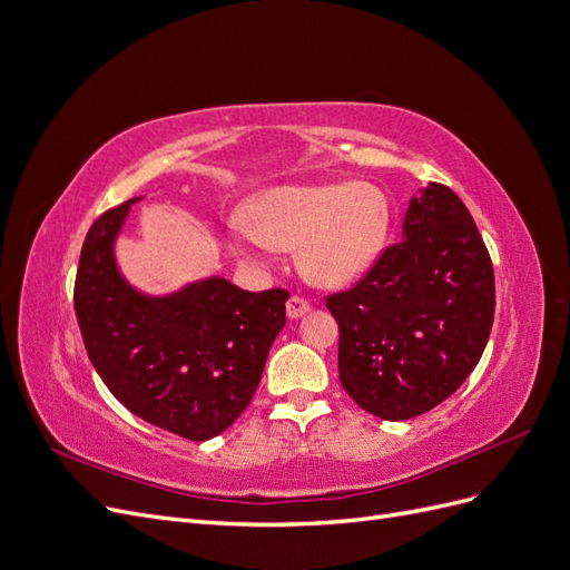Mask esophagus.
<instances>
[{
	"instance_id": "esophagus-1",
	"label": "esophagus",
	"mask_w": 570,
	"mask_h": 570,
	"mask_svg": "<svg viewBox=\"0 0 570 570\" xmlns=\"http://www.w3.org/2000/svg\"><path fill=\"white\" fill-rule=\"evenodd\" d=\"M308 302L304 299V297H299V295H292L289 299H287V316L289 318H302L306 312H308Z\"/></svg>"
}]
</instances>
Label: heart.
I'll use <instances>...</instances> for the list:
<instances>
[{
  "label": "heart",
  "mask_w": 570,
  "mask_h": 570,
  "mask_svg": "<svg viewBox=\"0 0 570 570\" xmlns=\"http://www.w3.org/2000/svg\"><path fill=\"white\" fill-rule=\"evenodd\" d=\"M390 228L385 195L368 183L287 185L252 202V220L228 223L230 245L254 268L275 249H295L308 281L337 287L356 281L381 254Z\"/></svg>",
  "instance_id": "obj_1"
}]
</instances>
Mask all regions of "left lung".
<instances>
[{
  "instance_id": "left-lung-1",
  "label": "left lung",
  "mask_w": 570,
  "mask_h": 570,
  "mask_svg": "<svg viewBox=\"0 0 570 570\" xmlns=\"http://www.w3.org/2000/svg\"><path fill=\"white\" fill-rule=\"evenodd\" d=\"M325 306L340 325V383L361 409L385 421L435 409L478 366L494 321L492 258L471 212L430 183L400 243Z\"/></svg>"
}]
</instances>
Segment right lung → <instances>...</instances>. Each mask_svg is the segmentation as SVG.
Masks as SVG:
<instances>
[{
	"mask_svg": "<svg viewBox=\"0 0 570 570\" xmlns=\"http://www.w3.org/2000/svg\"><path fill=\"white\" fill-rule=\"evenodd\" d=\"M132 202L101 214L85 235L73 287L85 350L135 416L185 440H212L252 402L289 292L209 278L170 297L140 295L111 252Z\"/></svg>",
	"mask_w": 570,
	"mask_h": 570,
	"instance_id": "right-lung-1",
	"label": "right lung"
}]
</instances>
